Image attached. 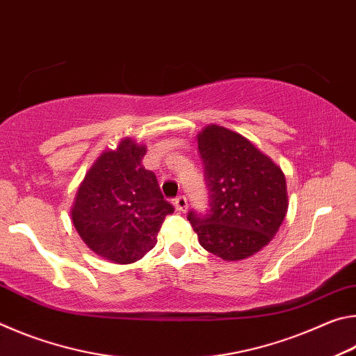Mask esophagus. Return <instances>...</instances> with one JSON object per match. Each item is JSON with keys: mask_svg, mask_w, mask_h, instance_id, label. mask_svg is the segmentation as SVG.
<instances>
[{"mask_svg": "<svg viewBox=\"0 0 356 356\" xmlns=\"http://www.w3.org/2000/svg\"><path fill=\"white\" fill-rule=\"evenodd\" d=\"M174 207L179 212H185L186 209H188V202H186V197L185 196H177L176 200H174Z\"/></svg>", "mask_w": 356, "mask_h": 356, "instance_id": "esophagus-1", "label": "esophagus"}]
</instances>
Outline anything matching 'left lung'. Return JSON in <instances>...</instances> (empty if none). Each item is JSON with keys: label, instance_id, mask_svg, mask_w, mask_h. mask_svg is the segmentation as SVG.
I'll list each match as a JSON object with an SVG mask.
<instances>
[{"label": "left lung", "instance_id": "1", "mask_svg": "<svg viewBox=\"0 0 356 356\" xmlns=\"http://www.w3.org/2000/svg\"><path fill=\"white\" fill-rule=\"evenodd\" d=\"M209 190L206 213L186 218L204 250L225 261H242L261 251L278 232L287 212L281 168L245 136L220 125L197 135Z\"/></svg>", "mask_w": 356, "mask_h": 356}]
</instances>
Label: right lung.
Segmentation results:
<instances>
[{"label": "right lung", "mask_w": 356, "mask_h": 356, "mask_svg": "<svg viewBox=\"0 0 356 356\" xmlns=\"http://www.w3.org/2000/svg\"><path fill=\"white\" fill-rule=\"evenodd\" d=\"M146 146L125 138L105 150L76 191L72 221L95 254L116 264L141 259L174 207L165 201L152 171L141 165Z\"/></svg>", "instance_id": "1"}]
</instances>
